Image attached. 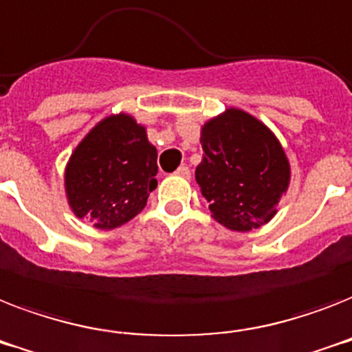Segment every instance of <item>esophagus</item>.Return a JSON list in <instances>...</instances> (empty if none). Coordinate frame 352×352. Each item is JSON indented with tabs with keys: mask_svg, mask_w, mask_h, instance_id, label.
I'll return each instance as SVG.
<instances>
[{
	"mask_svg": "<svg viewBox=\"0 0 352 352\" xmlns=\"http://www.w3.org/2000/svg\"><path fill=\"white\" fill-rule=\"evenodd\" d=\"M176 174H178L179 178L189 179V178H190V168L187 167V165H182V167H178V170H176Z\"/></svg>",
	"mask_w": 352,
	"mask_h": 352,
	"instance_id": "esophagus-1",
	"label": "esophagus"
}]
</instances>
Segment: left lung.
Masks as SVG:
<instances>
[{
    "label": "left lung",
    "instance_id": "8db88e82",
    "mask_svg": "<svg viewBox=\"0 0 352 352\" xmlns=\"http://www.w3.org/2000/svg\"><path fill=\"white\" fill-rule=\"evenodd\" d=\"M199 143L204 158L196 182L212 218L238 232L269 223L291 184L287 154L274 132L229 107L201 127Z\"/></svg>",
    "mask_w": 352,
    "mask_h": 352
}]
</instances>
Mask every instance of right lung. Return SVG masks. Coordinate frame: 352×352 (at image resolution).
I'll list each match as a JSON object with an SVG mask.
<instances>
[{"mask_svg": "<svg viewBox=\"0 0 352 352\" xmlns=\"http://www.w3.org/2000/svg\"><path fill=\"white\" fill-rule=\"evenodd\" d=\"M158 151L147 129L125 112L98 122L72 151L65 167L70 210L96 229L122 227L147 205L156 189Z\"/></svg>", "mask_w": 352, "mask_h": 352, "instance_id": "1", "label": "right lung"}]
</instances>
